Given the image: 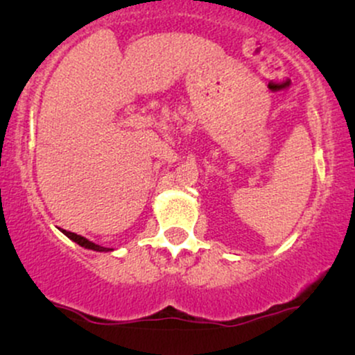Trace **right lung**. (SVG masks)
Segmentation results:
<instances>
[{
    "label": "right lung",
    "mask_w": 355,
    "mask_h": 355,
    "mask_svg": "<svg viewBox=\"0 0 355 355\" xmlns=\"http://www.w3.org/2000/svg\"><path fill=\"white\" fill-rule=\"evenodd\" d=\"M62 233L66 234L67 238H69V240H72L74 243H78L79 246H83V248H85V250H92V251H105V253H107V251H112L110 250V248H104V246H101V245H96V243H92V241H89L87 238H84V236H80V234H78V233H71V232H66V230H62Z\"/></svg>",
    "instance_id": "obj_1"
}]
</instances>
